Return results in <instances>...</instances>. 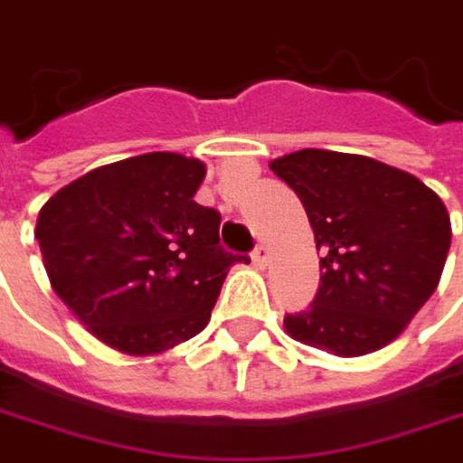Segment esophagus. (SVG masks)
Segmentation results:
<instances>
[{"label": "esophagus", "instance_id": "esophagus-1", "mask_svg": "<svg viewBox=\"0 0 463 463\" xmlns=\"http://www.w3.org/2000/svg\"><path fill=\"white\" fill-rule=\"evenodd\" d=\"M251 260H254V265H257V268H265V265L270 262V249L260 243V246L254 249V254H251Z\"/></svg>", "mask_w": 463, "mask_h": 463}]
</instances>
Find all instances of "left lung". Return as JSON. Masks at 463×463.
<instances>
[{
  "mask_svg": "<svg viewBox=\"0 0 463 463\" xmlns=\"http://www.w3.org/2000/svg\"><path fill=\"white\" fill-rule=\"evenodd\" d=\"M270 169L299 195L323 254L316 299L286 316V334L339 357L395 342L440 283L450 249L440 195L357 153L305 147Z\"/></svg>",
  "mask_w": 463,
  "mask_h": 463,
  "instance_id": "obj_1",
  "label": "left lung"
}]
</instances>
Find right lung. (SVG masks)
Wrapping results in <instances>:
<instances>
[{
  "label": "right lung",
  "instance_id": "add662e5",
  "mask_svg": "<svg viewBox=\"0 0 463 463\" xmlns=\"http://www.w3.org/2000/svg\"><path fill=\"white\" fill-rule=\"evenodd\" d=\"M206 164L143 153L61 188L36 217L55 294L124 355H158L201 334L241 257L220 246V214L195 203Z\"/></svg>",
  "mask_w": 463,
  "mask_h": 463
}]
</instances>
